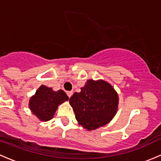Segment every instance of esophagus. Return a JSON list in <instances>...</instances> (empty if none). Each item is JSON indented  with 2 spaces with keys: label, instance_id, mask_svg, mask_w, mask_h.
I'll return each mask as SVG.
<instances>
[{
  "label": "esophagus",
  "instance_id": "1",
  "mask_svg": "<svg viewBox=\"0 0 161 161\" xmlns=\"http://www.w3.org/2000/svg\"><path fill=\"white\" fill-rule=\"evenodd\" d=\"M66 93H67L68 97H69V98H70V97H71V96H72L73 92H72V91H67V92H66Z\"/></svg>",
  "mask_w": 161,
  "mask_h": 161
}]
</instances>
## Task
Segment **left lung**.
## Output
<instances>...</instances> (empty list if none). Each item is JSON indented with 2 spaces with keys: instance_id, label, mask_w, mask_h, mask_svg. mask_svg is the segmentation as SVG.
Wrapping results in <instances>:
<instances>
[{
  "instance_id": "left-lung-1",
  "label": "left lung",
  "mask_w": 161,
  "mask_h": 161,
  "mask_svg": "<svg viewBox=\"0 0 161 161\" xmlns=\"http://www.w3.org/2000/svg\"><path fill=\"white\" fill-rule=\"evenodd\" d=\"M79 125L87 130L106 125L118 110V96L113 86L103 80L90 79L69 100Z\"/></svg>"
}]
</instances>
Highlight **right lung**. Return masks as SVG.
<instances>
[{
    "mask_svg": "<svg viewBox=\"0 0 161 161\" xmlns=\"http://www.w3.org/2000/svg\"><path fill=\"white\" fill-rule=\"evenodd\" d=\"M67 100L69 97L63 90L53 91L42 85L30 98L29 107L40 121H47L53 118L58 105Z\"/></svg>",
    "mask_w": 161,
    "mask_h": 161,
    "instance_id": "right-lung-1",
    "label": "right lung"
}]
</instances>
